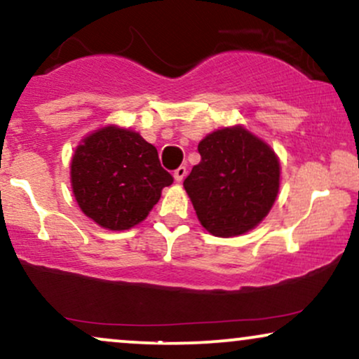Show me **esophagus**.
Masks as SVG:
<instances>
[{
    "label": "esophagus",
    "mask_w": 359,
    "mask_h": 359,
    "mask_svg": "<svg viewBox=\"0 0 359 359\" xmlns=\"http://www.w3.org/2000/svg\"><path fill=\"white\" fill-rule=\"evenodd\" d=\"M185 175H187V168H185L184 165H180L177 170L174 172V179L177 180V182H182V180L185 179Z\"/></svg>",
    "instance_id": "esophagus-1"
}]
</instances>
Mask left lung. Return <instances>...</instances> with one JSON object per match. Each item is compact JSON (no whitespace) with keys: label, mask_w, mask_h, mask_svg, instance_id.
Segmentation results:
<instances>
[{"label":"left lung","mask_w":359,"mask_h":359,"mask_svg":"<svg viewBox=\"0 0 359 359\" xmlns=\"http://www.w3.org/2000/svg\"><path fill=\"white\" fill-rule=\"evenodd\" d=\"M201 162L184 180L205 231L234 237L269 214L279 192L274 150L241 125L209 133L198 144Z\"/></svg>","instance_id":"1"}]
</instances>
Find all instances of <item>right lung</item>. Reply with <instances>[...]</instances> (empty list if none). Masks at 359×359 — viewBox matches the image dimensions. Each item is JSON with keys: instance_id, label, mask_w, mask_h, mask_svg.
Masks as SVG:
<instances>
[{"instance_id": "add662e5", "label": "right lung", "mask_w": 359, "mask_h": 359, "mask_svg": "<svg viewBox=\"0 0 359 359\" xmlns=\"http://www.w3.org/2000/svg\"><path fill=\"white\" fill-rule=\"evenodd\" d=\"M70 175L83 214L110 231H125L144 221L162 189L174 182L152 144L140 133L115 125L81 140L73 154Z\"/></svg>"}]
</instances>
